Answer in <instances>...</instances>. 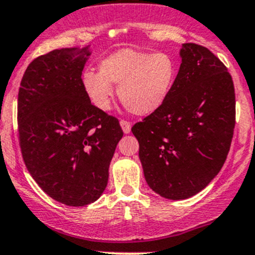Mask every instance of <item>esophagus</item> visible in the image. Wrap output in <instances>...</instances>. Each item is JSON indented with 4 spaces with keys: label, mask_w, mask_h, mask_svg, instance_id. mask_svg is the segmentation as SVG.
Instances as JSON below:
<instances>
[{
    "label": "esophagus",
    "mask_w": 255,
    "mask_h": 255,
    "mask_svg": "<svg viewBox=\"0 0 255 255\" xmlns=\"http://www.w3.org/2000/svg\"><path fill=\"white\" fill-rule=\"evenodd\" d=\"M120 125H121V128H122V130H123V133H125V134H128V133L130 132V127H132L130 122L122 120L120 122Z\"/></svg>",
    "instance_id": "34e87169"
}]
</instances>
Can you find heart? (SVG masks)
Instances as JSON below:
<instances>
[{
	"instance_id": "heart-1",
	"label": "heart",
	"mask_w": 255,
	"mask_h": 255,
	"mask_svg": "<svg viewBox=\"0 0 255 255\" xmlns=\"http://www.w3.org/2000/svg\"><path fill=\"white\" fill-rule=\"evenodd\" d=\"M100 71L85 70L81 86L91 104L101 111L111 106L112 85H118L121 102L129 112L146 116L168 99L176 79V63L166 53L123 48L102 59Z\"/></svg>"
}]
</instances>
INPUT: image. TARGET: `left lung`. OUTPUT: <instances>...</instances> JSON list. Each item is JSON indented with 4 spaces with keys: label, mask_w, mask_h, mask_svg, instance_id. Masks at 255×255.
<instances>
[{
    "label": "left lung",
    "mask_w": 255,
    "mask_h": 255,
    "mask_svg": "<svg viewBox=\"0 0 255 255\" xmlns=\"http://www.w3.org/2000/svg\"><path fill=\"white\" fill-rule=\"evenodd\" d=\"M180 58L166 101L132 127L146 184L169 200L189 199L215 179L236 123L235 86L222 61L194 43L182 44Z\"/></svg>",
    "instance_id": "8db88e82"
}]
</instances>
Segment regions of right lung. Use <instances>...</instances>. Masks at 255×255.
I'll list each match as a JSON object with an SVG mask.
<instances>
[{"instance_id": "right-lung-1", "label": "right lung", "mask_w": 255, "mask_h": 255, "mask_svg": "<svg viewBox=\"0 0 255 255\" xmlns=\"http://www.w3.org/2000/svg\"><path fill=\"white\" fill-rule=\"evenodd\" d=\"M91 51L63 48L28 65L18 92L23 160L40 189L66 206L96 201L123 132L117 118L96 109L81 86Z\"/></svg>"}]
</instances>
